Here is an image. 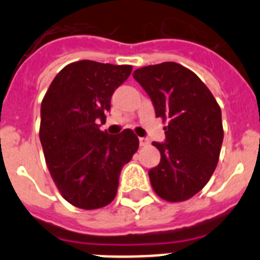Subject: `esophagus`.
Instances as JSON below:
<instances>
[{"mask_svg": "<svg viewBox=\"0 0 260 260\" xmlns=\"http://www.w3.org/2000/svg\"><path fill=\"white\" fill-rule=\"evenodd\" d=\"M139 144H141L142 147L147 146V144H150V141L147 139V138H139Z\"/></svg>", "mask_w": 260, "mask_h": 260, "instance_id": "esophagus-1", "label": "esophagus"}]
</instances>
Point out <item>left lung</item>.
I'll return each instance as SVG.
<instances>
[{
  "label": "left lung",
  "instance_id": "1",
  "mask_svg": "<svg viewBox=\"0 0 260 260\" xmlns=\"http://www.w3.org/2000/svg\"><path fill=\"white\" fill-rule=\"evenodd\" d=\"M134 79L150 96L167 126L165 142H153L160 162L148 171L156 194L168 202L194 197L210 181L221 150V109L207 86L189 69L162 62L137 69Z\"/></svg>",
  "mask_w": 260,
  "mask_h": 260
}]
</instances>
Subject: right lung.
Returning <instances> with one entry per match:
<instances>
[{"label":"right lung","instance_id":"1","mask_svg":"<svg viewBox=\"0 0 260 260\" xmlns=\"http://www.w3.org/2000/svg\"><path fill=\"white\" fill-rule=\"evenodd\" d=\"M130 65L73 62L53 79L41 103L40 142L59 192L83 210L113 201L119 173L139 147L133 130L117 135L100 130L110 99L128 78Z\"/></svg>","mask_w":260,"mask_h":260}]
</instances>
